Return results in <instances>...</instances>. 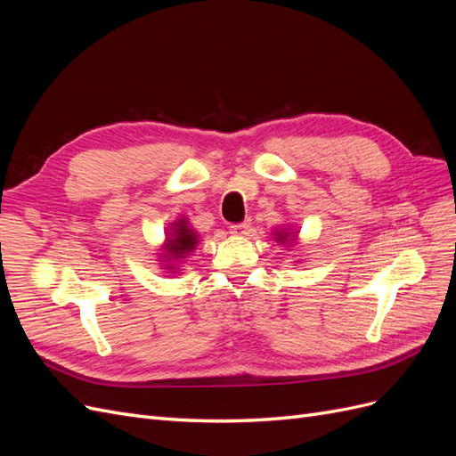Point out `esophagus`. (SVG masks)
<instances>
[{
    "mask_svg": "<svg viewBox=\"0 0 456 456\" xmlns=\"http://www.w3.org/2000/svg\"><path fill=\"white\" fill-rule=\"evenodd\" d=\"M230 232L233 236H245V233L251 232V223H238V224H232Z\"/></svg>",
    "mask_w": 456,
    "mask_h": 456,
    "instance_id": "obj_1",
    "label": "esophagus"
}]
</instances>
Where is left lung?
<instances>
[{
	"label": "left lung",
	"instance_id": "left-lung-1",
	"mask_svg": "<svg viewBox=\"0 0 456 456\" xmlns=\"http://www.w3.org/2000/svg\"><path fill=\"white\" fill-rule=\"evenodd\" d=\"M280 240H281V238H280Z\"/></svg>",
	"mask_w": 456,
	"mask_h": 456
}]
</instances>
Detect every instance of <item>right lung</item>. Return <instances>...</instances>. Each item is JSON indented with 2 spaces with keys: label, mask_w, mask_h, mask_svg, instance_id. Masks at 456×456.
I'll return each instance as SVG.
<instances>
[{
  "label": "right lung",
  "mask_w": 456,
  "mask_h": 456,
  "mask_svg": "<svg viewBox=\"0 0 456 456\" xmlns=\"http://www.w3.org/2000/svg\"><path fill=\"white\" fill-rule=\"evenodd\" d=\"M196 243H198L196 233L188 230L184 220H181L173 232V240H169V243H167V251L175 256H183L194 249Z\"/></svg>",
  "instance_id": "obj_1"
}]
</instances>
